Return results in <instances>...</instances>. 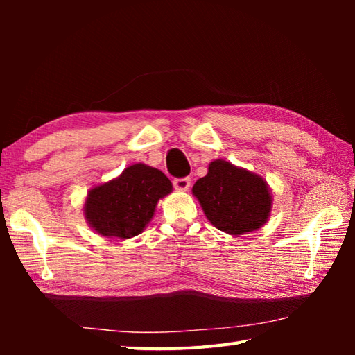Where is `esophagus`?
I'll list each match as a JSON object with an SVG mask.
<instances>
[{"mask_svg":"<svg viewBox=\"0 0 355 355\" xmlns=\"http://www.w3.org/2000/svg\"><path fill=\"white\" fill-rule=\"evenodd\" d=\"M173 187L177 191H187L191 186V178L189 177H183V178H173Z\"/></svg>","mask_w":355,"mask_h":355,"instance_id":"esophagus-1","label":"esophagus"}]
</instances>
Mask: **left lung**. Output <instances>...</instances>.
Instances as JSON below:
<instances>
[{
    "label": "left lung",
    "mask_w": 355,
    "mask_h": 355,
    "mask_svg": "<svg viewBox=\"0 0 355 355\" xmlns=\"http://www.w3.org/2000/svg\"><path fill=\"white\" fill-rule=\"evenodd\" d=\"M192 192L209 221L230 235L259 229L271 210L267 183L224 160L210 163L207 175L197 180Z\"/></svg>",
    "instance_id": "1"
}]
</instances>
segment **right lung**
Returning <instances> with one entry per match:
<instances>
[{
	"label": "right lung",
	"mask_w": 355,
	"mask_h": 355,
	"mask_svg": "<svg viewBox=\"0 0 355 355\" xmlns=\"http://www.w3.org/2000/svg\"><path fill=\"white\" fill-rule=\"evenodd\" d=\"M171 191L172 183L162 171L132 164L119 178L89 191L87 220L102 236H137L153 218L158 200Z\"/></svg>",
	"instance_id": "1"
}]
</instances>
